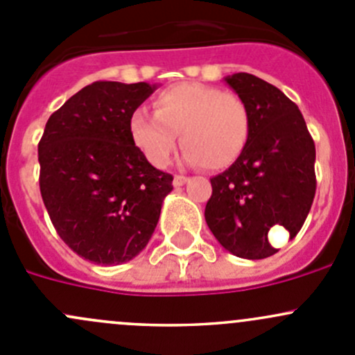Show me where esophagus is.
<instances>
[{
	"instance_id": "1",
	"label": "esophagus",
	"mask_w": 355,
	"mask_h": 355,
	"mask_svg": "<svg viewBox=\"0 0 355 355\" xmlns=\"http://www.w3.org/2000/svg\"><path fill=\"white\" fill-rule=\"evenodd\" d=\"M187 182H189V177H184V175H177V177L173 178L175 187H182V185H185Z\"/></svg>"
}]
</instances>
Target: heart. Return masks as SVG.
Returning <instances> with one entry per match:
<instances>
[{"mask_svg": "<svg viewBox=\"0 0 355 355\" xmlns=\"http://www.w3.org/2000/svg\"><path fill=\"white\" fill-rule=\"evenodd\" d=\"M128 132L146 159L163 168L177 135L187 163L218 171L232 166L249 144L252 114L235 92L200 84H178L156 96L155 114L135 110Z\"/></svg>", "mask_w": 355, "mask_h": 355, "instance_id": "obj_1", "label": "heart"}]
</instances>
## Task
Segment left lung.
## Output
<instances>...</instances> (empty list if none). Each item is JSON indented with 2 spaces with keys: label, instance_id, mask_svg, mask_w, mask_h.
Instances as JSON below:
<instances>
[{
  "label": "left lung",
  "instance_id": "left-lung-1",
  "mask_svg": "<svg viewBox=\"0 0 355 355\" xmlns=\"http://www.w3.org/2000/svg\"><path fill=\"white\" fill-rule=\"evenodd\" d=\"M225 82L249 106L252 132L242 156L211 178L204 218L228 252L264 259L277 252L268 232L282 225L295 237L309 214L316 148L302 113L280 89L250 73L228 75Z\"/></svg>",
  "mask_w": 355,
  "mask_h": 355
}]
</instances>
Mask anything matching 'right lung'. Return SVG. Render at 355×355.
Returning <instances> with one entry per match:
<instances>
[{
  "label": "right lung",
  "mask_w": 355,
  "mask_h": 355,
  "mask_svg": "<svg viewBox=\"0 0 355 355\" xmlns=\"http://www.w3.org/2000/svg\"><path fill=\"white\" fill-rule=\"evenodd\" d=\"M156 84L94 82L49 116L41 196L62 241L94 264L127 263L153 237L173 177L134 144L128 121Z\"/></svg>",
  "instance_id": "right-lung-1"
}]
</instances>
